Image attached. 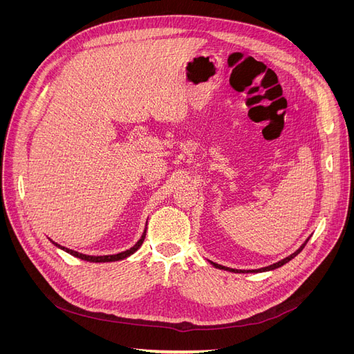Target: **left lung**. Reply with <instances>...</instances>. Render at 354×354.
Here are the masks:
<instances>
[{
	"label": "left lung",
	"mask_w": 354,
	"mask_h": 354,
	"mask_svg": "<svg viewBox=\"0 0 354 354\" xmlns=\"http://www.w3.org/2000/svg\"><path fill=\"white\" fill-rule=\"evenodd\" d=\"M308 239L310 238H307V241L299 246V248L294 252V254H291V255H288L286 259H283V260H281V261H277V263H274V264H272V266H267V267H263V269H257V270H246V273H261V272H270V270H274V269H279V267H282L283 264H286V263H289L291 261L294 257H297L299 252L303 251V248L306 246V243L308 242ZM209 261V260H208ZM214 267H216V269H220V270H229V272H233V273H245V270H236V269H230V267H224V266H221V264H217V263H214V261H209Z\"/></svg>",
	"instance_id": "1"
}]
</instances>
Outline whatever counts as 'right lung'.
Here are the masks:
<instances>
[{
  "label": "right lung",
  "instance_id": "add662e5",
  "mask_svg": "<svg viewBox=\"0 0 354 354\" xmlns=\"http://www.w3.org/2000/svg\"><path fill=\"white\" fill-rule=\"evenodd\" d=\"M146 226H147V223H146ZM145 238H146V229H145V232H143V234H142V238L138 239L137 243H136L134 246H131L130 250L122 251V252H120V254H112V255H87V254H81V252H77V251H73V250L65 248V246H62V245H59V243H56V242H53L51 239H50V241H51L53 243H55V245L57 246V248H60V250H63V251H66L68 254H71V255H73V257H77V259H81V260H84V261H90V263H111V261L124 260V259H127V257L133 255L138 248H140L143 241H145Z\"/></svg>",
  "mask_w": 354,
  "mask_h": 354
}]
</instances>
